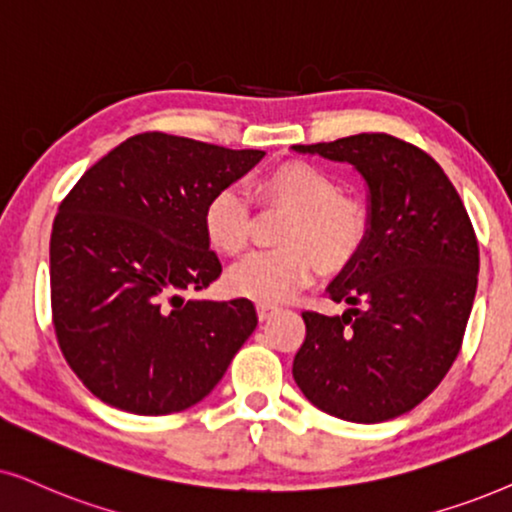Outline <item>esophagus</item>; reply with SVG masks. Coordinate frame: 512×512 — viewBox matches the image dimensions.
I'll use <instances>...</instances> for the list:
<instances>
[{"instance_id":"1","label":"esophagus","mask_w":512,"mask_h":512,"mask_svg":"<svg viewBox=\"0 0 512 512\" xmlns=\"http://www.w3.org/2000/svg\"><path fill=\"white\" fill-rule=\"evenodd\" d=\"M276 311H278V306H274V304H264V302L257 304V316H260V320H269Z\"/></svg>"}]
</instances>
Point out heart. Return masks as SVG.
<instances>
[{"label": "heart", "mask_w": 512, "mask_h": 512, "mask_svg": "<svg viewBox=\"0 0 512 512\" xmlns=\"http://www.w3.org/2000/svg\"><path fill=\"white\" fill-rule=\"evenodd\" d=\"M255 199L262 208L281 210L278 250L257 252L229 271L227 288L255 302H283L309 285L320 269L337 274L365 248L372 210L360 196L344 194L330 170L311 161H285L257 177ZM203 234L210 248L238 257L252 238L248 201L234 187L210 196L203 208Z\"/></svg>", "instance_id": "b5f03b06"}]
</instances>
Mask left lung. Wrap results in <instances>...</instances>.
I'll return each mask as SVG.
<instances>
[{
  "label": "left lung",
  "instance_id": "1",
  "mask_svg": "<svg viewBox=\"0 0 512 512\" xmlns=\"http://www.w3.org/2000/svg\"><path fill=\"white\" fill-rule=\"evenodd\" d=\"M295 149L360 170L372 231L330 285L332 302L351 309L302 313L292 377L332 417L395 419L424 403L459 356L478 288V236L445 170L412 142L360 133Z\"/></svg>",
  "mask_w": 512,
  "mask_h": 512
}]
</instances>
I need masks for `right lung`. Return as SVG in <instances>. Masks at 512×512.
Here are the masks:
<instances>
[{"label": "right lung", "instance_id": "right-lung-1", "mask_svg": "<svg viewBox=\"0 0 512 512\" xmlns=\"http://www.w3.org/2000/svg\"><path fill=\"white\" fill-rule=\"evenodd\" d=\"M264 156L140 133L93 163L51 231V323L88 391L161 417L199 403L257 327L250 299H185L222 264L203 208Z\"/></svg>", "mask_w": 512, "mask_h": 512}]
</instances>
